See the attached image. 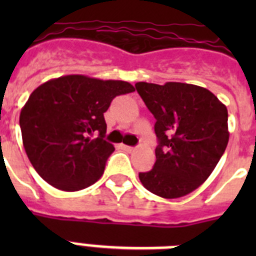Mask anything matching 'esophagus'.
Masks as SVG:
<instances>
[{
    "label": "esophagus",
    "mask_w": 256,
    "mask_h": 256,
    "mask_svg": "<svg viewBox=\"0 0 256 256\" xmlns=\"http://www.w3.org/2000/svg\"><path fill=\"white\" fill-rule=\"evenodd\" d=\"M120 148H123L124 151H128V152H130V151H133L132 146H126V144H120Z\"/></svg>",
    "instance_id": "esophagus-1"
}]
</instances>
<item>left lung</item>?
I'll use <instances>...</instances> for the list:
<instances>
[{"label":"left lung","instance_id":"left-lung-1","mask_svg":"<svg viewBox=\"0 0 256 256\" xmlns=\"http://www.w3.org/2000/svg\"><path fill=\"white\" fill-rule=\"evenodd\" d=\"M136 90L155 116L159 144L150 172L138 177L164 198L186 196L208 180L227 148L228 112L204 87L180 82H138Z\"/></svg>","mask_w":256,"mask_h":256}]
</instances>
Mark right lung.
Here are the masks:
<instances>
[{"mask_svg":"<svg viewBox=\"0 0 256 256\" xmlns=\"http://www.w3.org/2000/svg\"><path fill=\"white\" fill-rule=\"evenodd\" d=\"M134 91L124 80L72 74L32 92L20 112L22 144L33 168L61 191H79L100 180L115 150L104 140V112L112 98ZM98 132L96 139H91Z\"/></svg>","mask_w":256,"mask_h":256,"instance_id":"obj_1","label":"right lung"}]
</instances>
